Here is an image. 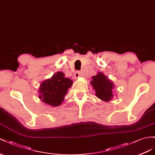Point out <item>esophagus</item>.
<instances>
[{"label":"esophagus","instance_id":"esophagus-1","mask_svg":"<svg viewBox=\"0 0 155 155\" xmlns=\"http://www.w3.org/2000/svg\"><path fill=\"white\" fill-rule=\"evenodd\" d=\"M81 76V73L80 72V71H77L76 73H75V74H74V77H75V78H79Z\"/></svg>","mask_w":155,"mask_h":155}]
</instances>
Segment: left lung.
Instances as JSON below:
<instances>
[{"label":"left lung","instance_id":"left-lung-1","mask_svg":"<svg viewBox=\"0 0 155 155\" xmlns=\"http://www.w3.org/2000/svg\"><path fill=\"white\" fill-rule=\"evenodd\" d=\"M90 82L93 89L95 90V95L99 99L105 102H108L114 97V84L106 75L98 72L95 76L92 77Z\"/></svg>","mask_w":155,"mask_h":155}]
</instances>
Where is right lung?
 I'll return each instance as SVG.
<instances>
[{"label": "right lung", "instance_id": "obj_1", "mask_svg": "<svg viewBox=\"0 0 155 155\" xmlns=\"http://www.w3.org/2000/svg\"><path fill=\"white\" fill-rule=\"evenodd\" d=\"M73 81L65 78L61 71L56 72L51 78L43 81L39 88V97L43 103L56 107L60 106L71 87Z\"/></svg>", "mask_w": 155, "mask_h": 155}]
</instances>
